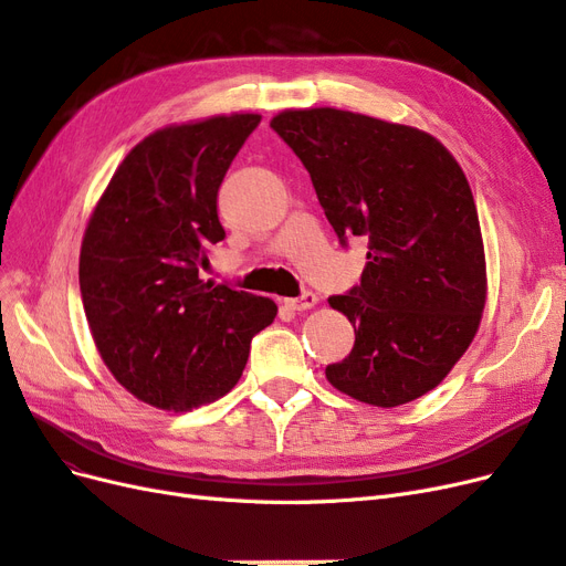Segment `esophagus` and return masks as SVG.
Returning a JSON list of instances; mask_svg holds the SVG:
<instances>
[{"label": "esophagus", "instance_id": "34e87169", "mask_svg": "<svg viewBox=\"0 0 566 566\" xmlns=\"http://www.w3.org/2000/svg\"><path fill=\"white\" fill-rule=\"evenodd\" d=\"M284 305L289 310H296V313H303V310H310L317 305V296L313 294V291H303V294L296 298H284Z\"/></svg>", "mask_w": 566, "mask_h": 566}]
</instances>
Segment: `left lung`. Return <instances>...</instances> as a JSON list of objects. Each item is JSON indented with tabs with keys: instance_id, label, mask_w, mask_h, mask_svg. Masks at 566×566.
<instances>
[{
	"instance_id": "8db88e82",
	"label": "left lung",
	"mask_w": 566,
	"mask_h": 566,
	"mask_svg": "<svg viewBox=\"0 0 566 566\" xmlns=\"http://www.w3.org/2000/svg\"><path fill=\"white\" fill-rule=\"evenodd\" d=\"M270 126L313 178L338 242L369 244L359 284L329 298L355 345L326 378L386 409L440 386L486 301L480 218L459 161L413 126L336 107L284 111Z\"/></svg>"
}]
</instances>
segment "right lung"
<instances>
[{
    "mask_svg": "<svg viewBox=\"0 0 566 566\" xmlns=\"http://www.w3.org/2000/svg\"><path fill=\"white\" fill-rule=\"evenodd\" d=\"M261 115L167 126L124 157L91 216L80 291L91 336L122 386L164 411L216 402L240 380L270 298L205 282L226 240L218 188Z\"/></svg>",
    "mask_w": 566,
    "mask_h": 566,
    "instance_id": "obj_1",
    "label": "right lung"
}]
</instances>
